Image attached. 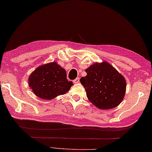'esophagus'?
Masks as SVG:
<instances>
[{"instance_id": "34e87169", "label": "esophagus", "mask_w": 152, "mask_h": 152, "mask_svg": "<svg viewBox=\"0 0 152 152\" xmlns=\"http://www.w3.org/2000/svg\"><path fill=\"white\" fill-rule=\"evenodd\" d=\"M80 82V78H76L75 80H73V82L74 83H78Z\"/></svg>"}]
</instances>
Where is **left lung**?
<instances>
[{
	"mask_svg": "<svg viewBox=\"0 0 152 152\" xmlns=\"http://www.w3.org/2000/svg\"><path fill=\"white\" fill-rule=\"evenodd\" d=\"M86 72L87 75L80 81L90 102L102 110L114 108L120 104L125 96L126 82L111 64L95 63Z\"/></svg>",
	"mask_w": 152,
	"mask_h": 152,
	"instance_id": "8db88e82",
	"label": "left lung"
}]
</instances>
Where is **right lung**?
<instances>
[{
	"label": "right lung",
	"mask_w": 152,
	"mask_h": 152,
	"mask_svg": "<svg viewBox=\"0 0 152 152\" xmlns=\"http://www.w3.org/2000/svg\"><path fill=\"white\" fill-rule=\"evenodd\" d=\"M28 84L38 97L51 100L64 95L73 83L66 79L65 70L53 62L38 67L29 76Z\"/></svg>",
	"instance_id": "right-lung-1"
}]
</instances>
